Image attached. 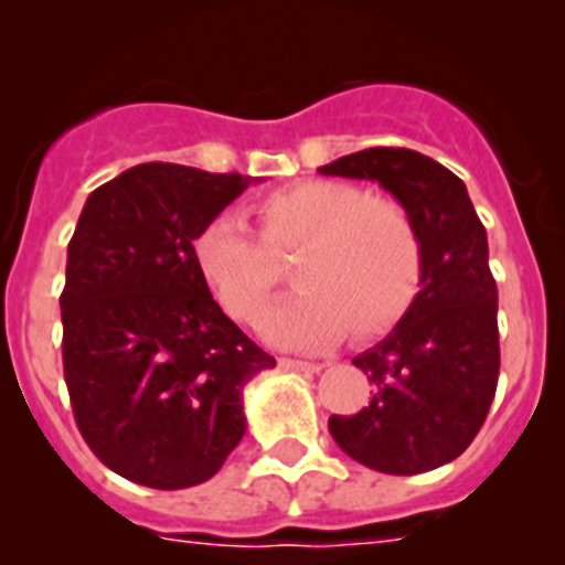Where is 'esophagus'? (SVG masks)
I'll return each mask as SVG.
<instances>
[{"label":"esophagus","mask_w":565,"mask_h":565,"mask_svg":"<svg viewBox=\"0 0 565 565\" xmlns=\"http://www.w3.org/2000/svg\"><path fill=\"white\" fill-rule=\"evenodd\" d=\"M284 369H295V372H322V363H309V361H295V358H281Z\"/></svg>","instance_id":"esophagus-1"}]
</instances>
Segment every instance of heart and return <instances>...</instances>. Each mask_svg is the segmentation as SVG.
Returning <instances> with one entry per match:
<instances>
[{
	"label": "heart",
	"instance_id": "obj_1",
	"mask_svg": "<svg viewBox=\"0 0 565 565\" xmlns=\"http://www.w3.org/2000/svg\"><path fill=\"white\" fill-rule=\"evenodd\" d=\"M259 237L235 215H218L193 237V265L221 309L254 324L281 287L292 256L300 289L273 311L265 335L292 350L328 347L350 328L385 333L415 300L424 243L413 215L388 196H366L341 180H306L267 193L254 207Z\"/></svg>",
	"mask_w": 565,
	"mask_h": 565
}]
</instances>
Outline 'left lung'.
Instances as JSON below:
<instances>
[{
    "label": "left lung",
    "instance_id": "8db88e82",
    "mask_svg": "<svg viewBox=\"0 0 565 565\" xmlns=\"http://www.w3.org/2000/svg\"><path fill=\"white\" fill-rule=\"evenodd\" d=\"M319 174L374 180L413 215L424 243L420 292L396 328L352 358L374 396L355 415H330L341 451L388 476L448 465L478 435L498 388V284L487 230L465 182L404 147H372Z\"/></svg>",
    "mask_w": 565,
    "mask_h": 565
}]
</instances>
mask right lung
<instances>
[{
	"label": "right lung",
	"instance_id": "obj_1",
	"mask_svg": "<svg viewBox=\"0 0 565 565\" xmlns=\"http://www.w3.org/2000/svg\"><path fill=\"white\" fill-rule=\"evenodd\" d=\"M254 182L139 163L95 188L67 243L62 366L82 437L152 489L207 481L246 435L243 388L276 366L210 295L193 237Z\"/></svg>",
	"mask_w": 565,
	"mask_h": 565
}]
</instances>
